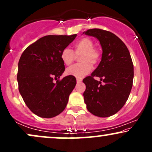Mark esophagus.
<instances>
[{
  "label": "esophagus",
  "mask_w": 152,
  "mask_h": 152,
  "mask_svg": "<svg viewBox=\"0 0 152 152\" xmlns=\"http://www.w3.org/2000/svg\"><path fill=\"white\" fill-rule=\"evenodd\" d=\"M81 81H82L81 78H76V82H77V83H81Z\"/></svg>",
  "instance_id": "1"
}]
</instances>
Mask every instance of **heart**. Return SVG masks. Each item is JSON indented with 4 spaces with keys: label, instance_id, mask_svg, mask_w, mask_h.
Listing matches in <instances>:
<instances>
[{
    "label": "heart",
    "instance_id": "b5f03b06",
    "mask_svg": "<svg viewBox=\"0 0 152 152\" xmlns=\"http://www.w3.org/2000/svg\"><path fill=\"white\" fill-rule=\"evenodd\" d=\"M94 43L90 38H83L74 44V50L64 48L61 54V58L64 64L69 66L74 62L76 56H81V64H75L66 69V74L78 78H83L90 72L92 65H96L100 60V53L94 48Z\"/></svg>",
    "mask_w": 152,
    "mask_h": 152
}]
</instances>
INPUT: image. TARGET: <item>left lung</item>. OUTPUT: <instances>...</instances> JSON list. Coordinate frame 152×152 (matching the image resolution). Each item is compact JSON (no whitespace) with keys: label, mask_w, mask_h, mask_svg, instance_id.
Wrapping results in <instances>:
<instances>
[{"label":"left lung","mask_w":152,"mask_h":152,"mask_svg":"<svg viewBox=\"0 0 152 152\" xmlns=\"http://www.w3.org/2000/svg\"><path fill=\"white\" fill-rule=\"evenodd\" d=\"M83 34L96 38L103 51L98 67L83 80L86 87L84 102L92 114L108 117L117 113L129 98L133 85V62L126 46L115 34L99 28ZM94 76L101 81L94 80Z\"/></svg>","instance_id":"obj_1"}]
</instances>
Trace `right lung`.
<instances>
[{
  "mask_svg": "<svg viewBox=\"0 0 152 152\" xmlns=\"http://www.w3.org/2000/svg\"><path fill=\"white\" fill-rule=\"evenodd\" d=\"M76 36H43L28 46L20 56L19 92L28 109L40 117H54L67 105L76 79L72 76L58 79L65 71L61 54Z\"/></svg>",
  "mask_w": 152,
  "mask_h": 152,
  "instance_id": "obj_1",
  "label": "right lung"
}]
</instances>
